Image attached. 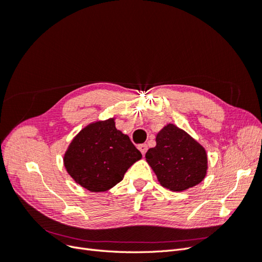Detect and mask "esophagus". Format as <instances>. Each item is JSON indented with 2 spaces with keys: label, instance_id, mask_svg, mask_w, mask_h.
Returning a JSON list of instances; mask_svg holds the SVG:
<instances>
[{
  "label": "esophagus",
  "instance_id": "34e87169",
  "mask_svg": "<svg viewBox=\"0 0 262 262\" xmlns=\"http://www.w3.org/2000/svg\"><path fill=\"white\" fill-rule=\"evenodd\" d=\"M138 148L140 149V152L142 153V155H145L146 150H147V145L146 144H141L138 146Z\"/></svg>",
  "mask_w": 262,
  "mask_h": 262
}]
</instances>
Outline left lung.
<instances>
[{
	"instance_id": "left-lung-1",
	"label": "left lung",
	"mask_w": 262,
	"mask_h": 262,
	"mask_svg": "<svg viewBox=\"0 0 262 262\" xmlns=\"http://www.w3.org/2000/svg\"><path fill=\"white\" fill-rule=\"evenodd\" d=\"M155 141L145 158L161 186L180 192L199 185L207 176V150L186 131L168 123Z\"/></svg>"
}]
</instances>
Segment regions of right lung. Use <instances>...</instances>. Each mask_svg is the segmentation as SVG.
<instances>
[{
  "label": "right lung",
  "mask_w": 262,
  "mask_h": 262,
  "mask_svg": "<svg viewBox=\"0 0 262 262\" xmlns=\"http://www.w3.org/2000/svg\"><path fill=\"white\" fill-rule=\"evenodd\" d=\"M115 119L84 126L63 155L69 175L91 192H104L115 187L129 167L142 158L129 137L116 128Z\"/></svg>",
  "instance_id": "right-lung-1"
}]
</instances>
